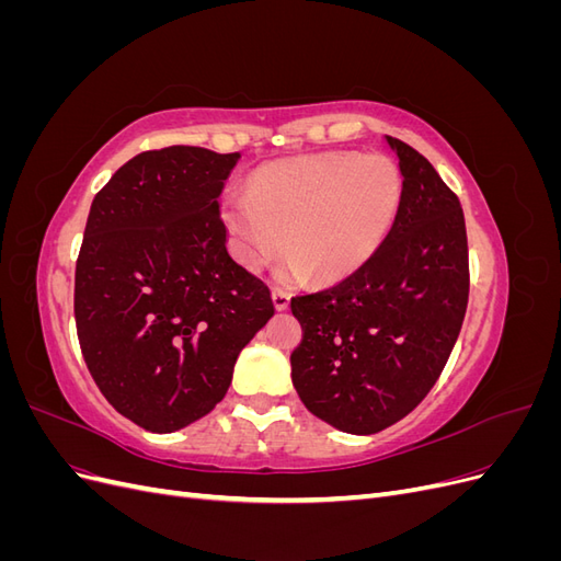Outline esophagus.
<instances>
[{
  "mask_svg": "<svg viewBox=\"0 0 561 561\" xmlns=\"http://www.w3.org/2000/svg\"><path fill=\"white\" fill-rule=\"evenodd\" d=\"M271 297H274V307L278 311H285L287 307H290V293L280 290V287H274V290H271Z\"/></svg>",
  "mask_w": 561,
  "mask_h": 561,
  "instance_id": "34e87169",
  "label": "esophagus"
}]
</instances>
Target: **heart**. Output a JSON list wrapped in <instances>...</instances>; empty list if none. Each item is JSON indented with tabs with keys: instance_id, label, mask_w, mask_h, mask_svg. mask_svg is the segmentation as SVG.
I'll return each instance as SVG.
<instances>
[{
	"instance_id": "obj_1",
	"label": "heart",
	"mask_w": 561,
	"mask_h": 561,
	"mask_svg": "<svg viewBox=\"0 0 561 561\" xmlns=\"http://www.w3.org/2000/svg\"><path fill=\"white\" fill-rule=\"evenodd\" d=\"M402 173L386 154L320 151L262 165L250 192L225 196L231 248L262 268L283 248L285 278L334 280L379 248L402 203Z\"/></svg>"
}]
</instances>
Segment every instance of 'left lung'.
I'll use <instances>...</instances> for the list:
<instances>
[{"mask_svg": "<svg viewBox=\"0 0 561 561\" xmlns=\"http://www.w3.org/2000/svg\"><path fill=\"white\" fill-rule=\"evenodd\" d=\"M402 203L371 257L325 290L297 295L293 383L330 426L371 435L404 419L443 375L461 332L468 236L458 196L398 138Z\"/></svg>", "mask_w": 561, "mask_h": 561, "instance_id": "left-lung-1", "label": "left lung"}]
</instances>
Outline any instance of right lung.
Returning <instances> with one entry per match:
<instances>
[{
    "mask_svg": "<svg viewBox=\"0 0 561 561\" xmlns=\"http://www.w3.org/2000/svg\"><path fill=\"white\" fill-rule=\"evenodd\" d=\"M241 159L173 145L133 157L91 203L75 271L81 355L118 414L173 433L227 396L274 316L268 285L227 250L217 196Z\"/></svg>",
    "mask_w": 561,
    "mask_h": 561,
    "instance_id": "obj_1",
    "label": "right lung"
}]
</instances>
